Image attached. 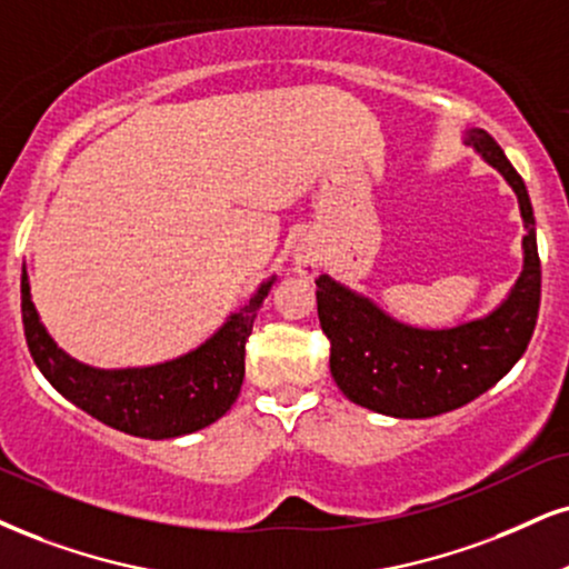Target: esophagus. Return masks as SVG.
<instances>
[{"instance_id":"1","label":"esophagus","mask_w":569,"mask_h":569,"mask_svg":"<svg viewBox=\"0 0 569 569\" xmlns=\"http://www.w3.org/2000/svg\"><path fill=\"white\" fill-rule=\"evenodd\" d=\"M321 266V256L308 244H298L296 252H292V271L300 273V277L313 279L319 273Z\"/></svg>"}]
</instances>
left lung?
Returning <instances> with one entry per match:
<instances>
[{
    "instance_id": "left-lung-1",
    "label": "left lung",
    "mask_w": 569,
    "mask_h": 569,
    "mask_svg": "<svg viewBox=\"0 0 569 569\" xmlns=\"http://www.w3.org/2000/svg\"><path fill=\"white\" fill-rule=\"evenodd\" d=\"M461 139L507 179L520 202L522 271L499 306L453 327H413L329 273L317 279L319 321L332 342L329 371L346 398L385 417L427 419L461 409L509 375L536 329L541 258L528 187L488 131L467 129Z\"/></svg>"
}]
</instances>
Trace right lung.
Listing matches in <instances>:
<instances>
[{"instance_id": "add662e5", "label": "right lung", "mask_w": 569, "mask_h": 569, "mask_svg": "<svg viewBox=\"0 0 569 569\" xmlns=\"http://www.w3.org/2000/svg\"><path fill=\"white\" fill-rule=\"evenodd\" d=\"M277 277L263 279L244 306L198 348L147 367L100 369L66 353L41 325L23 269L20 308L26 342L49 385L102 425L134 438L168 440L198 432L231 409L244 380V342Z\"/></svg>"}]
</instances>
